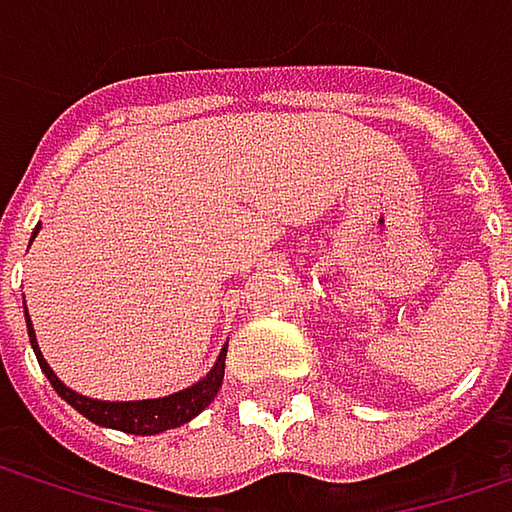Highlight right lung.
Instances as JSON below:
<instances>
[{
	"label": "right lung",
	"mask_w": 512,
	"mask_h": 512,
	"mask_svg": "<svg viewBox=\"0 0 512 512\" xmlns=\"http://www.w3.org/2000/svg\"><path fill=\"white\" fill-rule=\"evenodd\" d=\"M38 234V228H35ZM32 234V237H35ZM26 326H29V341H32V350L38 356L41 370L47 373L50 385L58 391L61 400H67L79 415H85L88 421L100 424V427H112V430H121V433H133V436H156L162 430H174L186 421H192L201 409L210 406V400L216 397V391L222 388V379H225V356H228V347H222V353L216 358L213 370L198 379L195 385L177 391V394H168V397H159V400H124V403H109V400H91V397H82L76 391H70L47 364V358L41 356L38 350V341H35V329H32V320H29V311H26Z\"/></svg>",
	"instance_id": "1"
}]
</instances>
